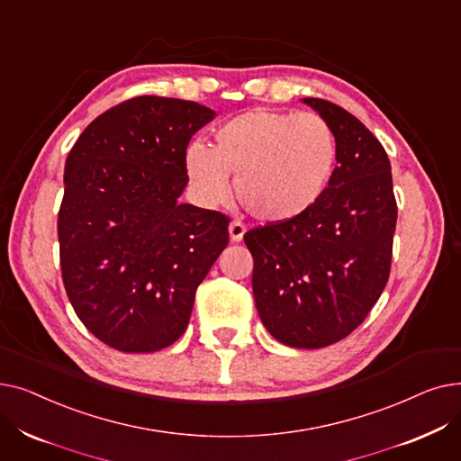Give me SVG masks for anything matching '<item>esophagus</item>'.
Returning <instances> with one entry per match:
<instances>
[{
    "label": "esophagus",
    "mask_w": 461,
    "mask_h": 461,
    "mask_svg": "<svg viewBox=\"0 0 461 461\" xmlns=\"http://www.w3.org/2000/svg\"><path fill=\"white\" fill-rule=\"evenodd\" d=\"M228 230H230L231 243H239V240H243V237L247 233V226L243 222H239V221H233Z\"/></svg>",
    "instance_id": "esophagus-1"
}]
</instances>
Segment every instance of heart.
<instances>
[{"label":"heart","mask_w":461,"mask_h":461,"mask_svg":"<svg viewBox=\"0 0 461 461\" xmlns=\"http://www.w3.org/2000/svg\"><path fill=\"white\" fill-rule=\"evenodd\" d=\"M338 164V138L318 113L254 108L212 132V149L190 143L185 153L188 181L202 203L230 196L263 224L297 221L325 196Z\"/></svg>","instance_id":"1"}]
</instances>
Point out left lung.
Segmentation results:
<instances>
[{"instance_id":"obj_1","label":"left lung","mask_w":461,"mask_h":461,"mask_svg":"<svg viewBox=\"0 0 461 461\" xmlns=\"http://www.w3.org/2000/svg\"><path fill=\"white\" fill-rule=\"evenodd\" d=\"M332 125L338 166L325 196L292 222L245 233L256 308L278 342L320 349L351 334L389 280L398 207L391 162L348 110L303 99Z\"/></svg>"}]
</instances>
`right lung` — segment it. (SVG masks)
<instances>
[{"label": "right lung", "instance_id": "obj_1", "mask_svg": "<svg viewBox=\"0 0 461 461\" xmlns=\"http://www.w3.org/2000/svg\"><path fill=\"white\" fill-rule=\"evenodd\" d=\"M214 115L192 101L134 96L89 123L67 157L65 292L87 330L117 351L172 346L228 247L226 214L179 203L188 141Z\"/></svg>", "mask_w": 461, "mask_h": 461}]
</instances>
